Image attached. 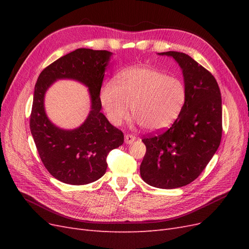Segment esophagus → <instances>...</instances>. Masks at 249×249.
<instances>
[{"instance_id": "obj_1", "label": "esophagus", "mask_w": 249, "mask_h": 249, "mask_svg": "<svg viewBox=\"0 0 249 249\" xmlns=\"http://www.w3.org/2000/svg\"><path fill=\"white\" fill-rule=\"evenodd\" d=\"M135 140H136V137L134 136V135H131V134H127L124 136V142L126 143V144H130V143H133Z\"/></svg>"}]
</instances>
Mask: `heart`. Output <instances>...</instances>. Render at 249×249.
I'll use <instances>...</instances> for the list:
<instances>
[{"mask_svg": "<svg viewBox=\"0 0 249 249\" xmlns=\"http://www.w3.org/2000/svg\"><path fill=\"white\" fill-rule=\"evenodd\" d=\"M109 122L122 124L132 109L143 129L157 132L171 125L186 100L184 83L154 67H132L119 74L117 84L106 82L100 93Z\"/></svg>", "mask_w": 249, "mask_h": 249, "instance_id": "b5f03b06", "label": "heart"}]
</instances>
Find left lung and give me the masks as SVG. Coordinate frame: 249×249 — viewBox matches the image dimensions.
<instances>
[{
    "label": "left lung",
    "instance_id": "1",
    "mask_svg": "<svg viewBox=\"0 0 249 249\" xmlns=\"http://www.w3.org/2000/svg\"><path fill=\"white\" fill-rule=\"evenodd\" d=\"M160 55L173 57L182 67L186 100L170 127L143 137L140 176L150 186L175 189L197 178L219 147L221 93L213 74L190 56L172 51Z\"/></svg>",
    "mask_w": 249,
    "mask_h": 249
}]
</instances>
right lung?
<instances>
[{
  "mask_svg": "<svg viewBox=\"0 0 249 249\" xmlns=\"http://www.w3.org/2000/svg\"><path fill=\"white\" fill-rule=\"evenodd\" d=\"M110 56L108 51L78 49L47 66L37 79L30 130L44 167L62 183L86 185L99 179L107 170L108 154L124 143V133L101 112L100 92ZM57 78H73L89 87L92 111L76 130L59 129L44 112V93Z\"/></svg>",
  "mask_w": 249,
  "mask_h": 249,
  "instance_id": "1",
  "label": "right lung"
}]
</instances>
